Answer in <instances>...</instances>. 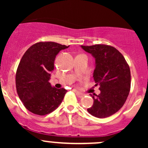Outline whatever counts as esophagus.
<instances>
[{
	"label": "esophagus",
	"mask_w": 148,
	"mask_h": 148,
	"mask_svg": "<svg viewBox=\"0 0 148 148\" xmlns=\"http://www.w3.org/2000/svg\"><path fill=\"white\" fill-rule=\"evenodd\" d=\"M75 93H76V96H77L78 97L81 98V97H84V94H83V93H81V92H79V91L75 90Z\"/></svg>",
	"instance_id": "1"
}]
</instances>
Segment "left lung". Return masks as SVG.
Segmentation results:
<instances>
[{"label":"left lung","mask_w":148,"mask_h":148,"mask_svg":"<svg viewBox=\"0 0 148 148\" xmlns=\"http://www.w3.org/2000/svg\"><path fill=\"white\" fill-rule=\"evenodd\" d=\"M95 59L93 79L99 85L100 94H94L90 114L99 118L109 117L118 112L126 101L130 91V69L125 58L111 46H81Z\"/></svg>","instance_id":"8db88e82"}]
</instances>
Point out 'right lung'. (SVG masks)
<instances>
[{
    "label": "right lung",
    "instance_id": "obj_1",
    "mask_svg": "<svg viewBox=\"0 0 148 148\" xmlns=\"http://www.w3.org/2000/svg\"><path fill=\"white\" fill-rule=\"evenodd\" d=\"M69 47L53 42H38L21 58L16 74V91L24 106L34 114H49L62 102L67 90L52 87L49 81L58 53Z\"/></svg>",
    "mask_w": 148,
    "mask_h": 148
}]
</instances>
